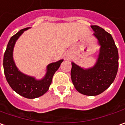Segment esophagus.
Returning a JSON list of instances; mask_svg holds the SVG:
<instances>
[{"instance_id":"obj_1","label":"esophagus","mask_w":125,"mask_h":125,"mask_svg":"<svg viewBox=\"0 0 125 125\" xmlns=\"http://www.w3.org/2000/svg\"><path fill=\"white\" fill-rule=\"evenodd\" d=\"M67 58V60H69H69H71V58H71V56H67V58Z\"/></svg>"}]
</instances>
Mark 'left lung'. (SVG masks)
<instances>
[{
    "mask_svg": "<svg viewBox=\"0 0 125 125\" xmlns=\"http://www.w3.org/2000/svg\"><path fill=\"white\" fill-rule=\"evenodd\" d=\"M100 46L95 64L85 69L72 62L71 78L78 92L86 96H97L105 91L114 80L118 68V52L110 33L100 27L92 25Z\"/></svg>",
    "mask_w": 125,
    "mask_h": 125,
    "instance_id": "left-lung-1",
    "label": "left lung"
}]
</instances>
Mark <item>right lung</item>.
I'll return each mask as SVG.
<instances>
[{
    "label": "right lung",
    "instance_id": "add662e5",
    "mask_svg": "<svg viewBox=\"0 0 125 125\" xmlns=\"http://www.w3.org/2000/svg\"><path fill=\"white\" fill-rule=\"evenodd\" d=\"M29 28L27 27L20 30L10 38L4 53L3 67L7 81L14 92L26 98L33 99L44 95L48 91L53 74L60 67L63 59L48 64L46 68L45 76L40 80L21 72L15 64L13 52L18 38Z\"/></svg>",
    "mask_w": 125,
    "mask_h": 125
}]
</instances>
